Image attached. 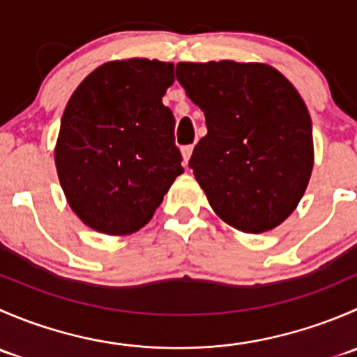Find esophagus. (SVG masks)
<instances>
[{
	"label": "esophagus",
	"instance_id": "1",
	"mask_svg": "<svg viewBox=\"0 0 357 357\" xmlns=\"http://www.w3.org/2000/svg\"><path fill=\"white\" fill-rule=\"evenodd\" d=\"M192 152H193V145H185L181 146V155H183V164H188L190 157H192Z\"/></svg>",
	"mask_w": 357,
	"mask_h": 357
}]
</instances>
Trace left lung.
Listing matches in <instances>:
<instances>
[{
	"label": "left lung",
	"mask_w": 357,
	"mask_h": 357,
	"mask_svg": "<svg viewBox=\"0 0 357 357\" xmlns=\"http://www.w3.org/2000/svg\"><path fill=\"white\" fill-rule=\"evenodd\" d=\"M176 77L205 115L190 167L212 211L243 233L282 225L314 164L311 115L294 84L268 63L179 62Z\"/></svg>",
	"instance_id": "8db88e82"
}]
</instances>
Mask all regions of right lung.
Instances as JSON below:
<instances>
[{"label":"right lung","mask_w":357,"mask_h":357,"mask_svg":"<svg viewBox=\"0 0 357 357\" xmlns=\"http://www.w3.org/2000/svg\"><path fill=\"white\" fill-rule=\"evenodd\" d=\"M172 82L171 62L114 60L72 93L55 165L68 205L95 231H138L185 171L174 115L162 103Z\"/></svg>","instance_id":"right-lung-1"}]
</instances>
